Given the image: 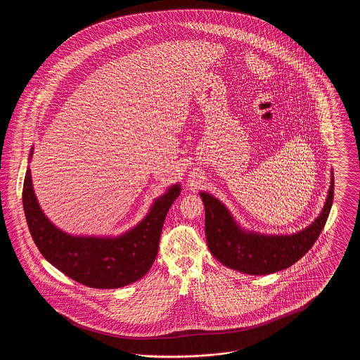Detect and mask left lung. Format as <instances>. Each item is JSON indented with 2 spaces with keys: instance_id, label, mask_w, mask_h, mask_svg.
Here are the masks:
<instances>
[{
  "instance_id": "1",
  "label": "left lung",
  "mask_w": 360,
  "mask_h": 360,
  "mask_svg": "<svg viewBox=\"0 0 360 360\" xmlns=\"http://www.w3.org/2000/svg\"><path fill=\"white\" fill-rule=\"evenodd\" d=\"M333 172L326 204L317 219L291 235H266L247 231L228 207L212 194L201 191L205 206L206 243L224 266L243 274L266 275L285 270L304 257L320 236L333 202Z\"/></svg>"
}]
</instances>
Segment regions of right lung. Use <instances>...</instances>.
<instances>
[{"label": "right lung", "instance_id": "obj_1", "mask_svg": "<svg viewBox=\"0 0 360 360\" xmlns=\"http://www.w3.org/2000/svg\"><path fill=\"white\" fill-rule=\"evenodd\" d=\"M32 155L34 147L30 160ZM179 194V184L170 186L155 200L136 226L119 236H77L59 229L43 213L28 167L22 206L34 244L53 267L89 288L119 289L141 279L151 269L166 214Z\"/></svg>", "mask_w": 360, "mask_h": 360}]
</instances>
